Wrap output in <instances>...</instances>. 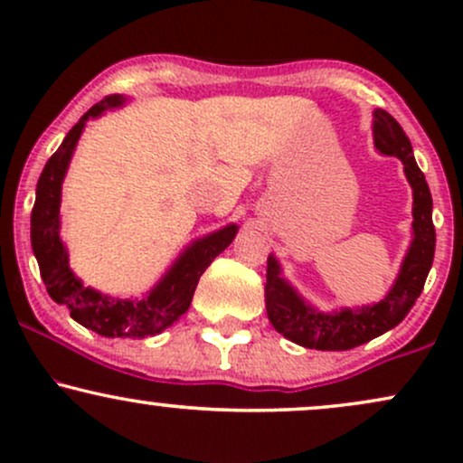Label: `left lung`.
<instances>
[{
    "mask_svg": "<svg viewBox=\"0 0 463 463\" xmlns=\"http://www.w3.org/2000/svg\"><path fill=\"white\" fill-rule=\"evenodd\" d=\"M374 146L383 154L398 156L405 165L409 184L413 189V241L401 274L383 300L364 309H344L333 313L313 311L298 294L280 279L279 263L268 259L265 309L272 326L294 344L316 350H350L379 337L405 320L413 302L422 294L424 280L433 265L435 226L433 200L424 174L420 172L411 152V141L401 124L387 110H374Z\"/></svg>",
    "mask_w": 463,
    "mask_h": 463,
    "instance_id": "1",
    "label": "left lung"
}]
</instances>
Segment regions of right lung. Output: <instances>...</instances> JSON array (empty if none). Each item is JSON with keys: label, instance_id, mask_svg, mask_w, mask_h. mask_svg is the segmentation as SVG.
<instances>
[{"label": "right lung", "instance_id": "add662e5", "mask_svg": "<svg viewBox=\"0 0 463 463\" xmlns=\"http://www.w3.org/2000/svg\"><path fill=\"white\" fill-rule=\"evenodd\" d=\"M121 95H109L102 102L91 106L71 130L65 141L52 154L36 184V200L32 209V250L39 261L41 279L47 287L50 298L67 307L69 313L82 326L104 335V337H152L189 309L200 276L213 263L220 252L231 246L237 235V226L231 224L213 235L200 239L184 250L176 265L165 274V279L143 300H119L102 296L99 291L84 287L73 276L67 263V250L58 237L61 226V187L67 165L71 161L73 147L82 135L84 121L98 117L102 110L119 106Z\"/></svg>", "mask_w": 463, "mask_h": 463}]
</instances>
